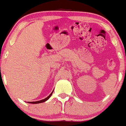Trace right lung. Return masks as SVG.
Segmentation results:
<instances>
[{
  "mask_svg": "<svg viewBox=\"0 0 126 126\" xmlns=\"http://www.w3.org/2000/svg\"><path fill=\"white\" fill-rule=\"evenodd\" d=\"M53 92H52V93H51V94H50V95H49V96H48V97H47V98H45V99H43V100H40V101H36V102H29V103H30V104H39V103H42V102H44L47 101V100H48V99H49V98L51 96L52 94H53Z\"/></svg>",
  "mask_w": 126,
  "mask_h": 126,
  "instance_id": "right-lung-1",
  "label": "right lung"
}]
</instances>
